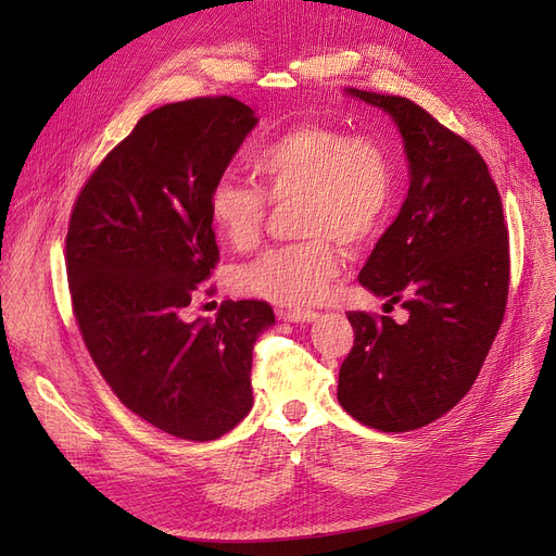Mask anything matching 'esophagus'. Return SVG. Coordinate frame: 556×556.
<instances>
[{"instance_id": "obj_1", "label": "esophagus", "mask_w": 556, "mask_h": 556, "mask_svg": "<svg viewBox=\"0 0 556 556\" xmlns=\"http://www.w3.org/2000/svg\"><path fill=\"white\" fill-rule=\"evenodd\" d=\"M279 315L283 319H288V323H315V319L319 317V313L304 311V308H281Z\"/></svg>"}]
</instances>
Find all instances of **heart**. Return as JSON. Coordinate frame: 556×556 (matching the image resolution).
I'll return each mask as SVG.
<instances>
[{"mask_svg":"<svg viewBox=\"0 0 556 556\" xmlns=\"http://www.w3.org/2000/svg\"><path fill=\"white\" fill-rule=\"evenodd\" d=\"M258 187L220 178L210 191V220L233 250H252L270 202L293 204L304 241L270 248L237 270V288L286 306L323 300L340 273V243L367 248L394 212L396 160L376 135H349L329 124H298L263 143L252 157Z\"/></svg>","mask_w":556,"mask_h":556,"instance_id":"1","label":"heart"}]
</instances>
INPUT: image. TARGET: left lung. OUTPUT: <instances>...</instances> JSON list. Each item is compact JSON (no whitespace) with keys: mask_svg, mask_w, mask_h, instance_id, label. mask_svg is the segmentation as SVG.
I'll return each instance as SVG.
<instances>
[{"mask_svg":"<svg viewBox=\"0 0 556 556\" xmlns=\"http://www.w3.org/2000/svg\"><path fill=\"white\" fill-rule=\"evenodd\" d=\"M346 92L396 122L410 189L358 277L405 319L346 313L354 346L338 401L369 428L407 432L446 415L476 383L505 317L509 237L501 193L469 141L410 99Z\"/></svg>","mask_w":556,"mask_h":556,"instance_id":"1","label":"left lung"}]
</instances>
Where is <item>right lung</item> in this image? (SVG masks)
I'll list each match as a JSON object with an SVG mask.
<instances>
[{"mask_svg": "<svg viewBox=\"0 0 556 556\" xmlns=\"http://www.w3.org/2000/svg\"><path fill=\"white\" fill-rule=\"evenodd\" d=\"M256 126L250 105L198 97L143 114L80 189L65 239L76 325L130 413L212 442L252 407V349L270 304L223 302L187 323L218 263L210 191Z\"/></svg>", "mask_w": 556, "mask_h": 556, "instance_id": "add662e5", "label": "right lung"}]
</instances>
